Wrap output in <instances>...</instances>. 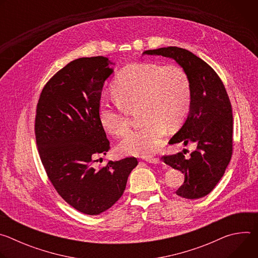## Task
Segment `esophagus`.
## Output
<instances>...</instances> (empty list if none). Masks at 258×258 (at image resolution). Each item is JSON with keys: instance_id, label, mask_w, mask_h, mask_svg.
<instances>
[{"instance_id": "esophagus-1", "label": "esophagus", "mask_w": 258, "mask_h": 258, "mask_svg": "<svg viewBox=\"0 0 258 258\" xmlns=\"http://www.w3.org/2000/svg\"><path fill=\"white\" fill-rule=\"evenodd\" d=\"M146 161L149 162V163H153V164H160L161 163V160L159 158H147Z\"/></svg>"}]
</instances>
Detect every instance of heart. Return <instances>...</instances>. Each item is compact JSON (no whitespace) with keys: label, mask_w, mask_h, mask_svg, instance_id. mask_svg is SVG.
Returning a JSON list of instances; mask_svg holds the SVG:
<instances>
[{"label":"heart","mask_w":258,"mask_h":258,"mask_svg":"<svg viewBox=\"0 0 258 258\" xmlns=\"http://www.w3.org/2000/svg\"><path fill=\"white\" fill-rule=\"evenodd\" d=\"M125 109L140 106L142 127L128 132L118 145L124 155L150 156L160 147L168 130L178 127L191 105V83L186 71L176 65L134 63L124 67L112 87ZM102 101L98 115L103 128L111 136H122L127 130L124 109Z\"/></svg>","instance_id":"obj_1"}]
</instances>
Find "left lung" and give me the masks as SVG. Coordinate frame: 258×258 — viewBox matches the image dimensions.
Wrapping results in <instances>:
<instances>
[{"mask_svg": "<svg viewBox=\"0 0 258 258\" xmlns=\"http://www.w3.org/2000/svg\"><path fill=\"white\" fill-rule=\"evenodd\" d=\"M143 54L173 59L186 71L191 83V105L187 119L170 144L196 143L186 158L181 152L163 156L164 163L185 173L175 192L186 199L208 195L223 177L233 154V113L226 88L216 72L192 52L177 47L147 50Z\"/></svg>", "mask_w": 258, "mask_h": 258, "instance_id": "obj_1", "label": "left lung"}]
</instances>
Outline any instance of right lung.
I'll use <instances>...</instances> for the list:
<instances>
[{
    "instance_id": "1",
    "label": "right lung",
    "mask_w": 258,
    "mask_h": 258,
    "mask_svg": "<svg viewBox=\"0 0 258 258\" xmlns=\"http://www.w3.org/2000/svg\"><path fill=\"white\" fill-rule=\"evenodd\" d=\"M114 64L103 56L71 61L46 84L36 106L35 140L47 175L70 206L90 215L115 204L138 165L126 157L93 167L95 156L110 149L98 109Z\"/></svg>"
}]
</instances>
